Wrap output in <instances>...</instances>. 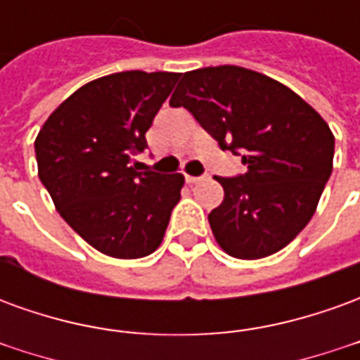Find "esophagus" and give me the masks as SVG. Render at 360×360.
I'll list each match as a JSON object with an SVG mask.
<instances>
[{
  "label": "esophagus",
  "instance_id": "1",
  "mask_svg": "<svg viewBox=\"0 0 360 360\" xmlns=\"http://www.w3.org/2000/svg\"><path fill=\"white\" fill-rule=\"evenodd\" d=\"M200 179H202V177H195V175H185V181H187V183H191V185H193V183H198Z\"/></svg>",
  "mask_w": 360,
  "mask_h": 360
}]
</instances>
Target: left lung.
<instances>
[{
  "instance_id": "left-lung-1",
  "label": "left lung",
  "mask_w": 360,
  "mask_h": 360,
  "mask_svg": "<svg viewBox=\"0 0 360 360\" xmlns=\"http://www.w3.org/2000/svg\"><path fill=\"white\" fill-rule=\"evenodd\" d=\"M169 105L185 108L245 173L216 177L224 202L208 214L227 255L270 257L309 224L332 175L333 134L301 96L237 65L188 71Z\"/></svg>"
}]
</instances>
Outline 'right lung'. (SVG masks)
<instances>
[{
  "label": "right lung",
  "mask_w": 360,
  "mask_h": 360,
  "mask_svg": "<svg viewBox=\"0 0 360 360\" xmlns=\"http://www.w3.org/2000/svg\"><path fill=\"white\" fill-rule=\"evenodd\" d=\"M179 73L123 71L84 84L44 123L38 177L69 226L96 250L142 258L160 247L181 198V173L139 172L146 131Z\"/></svg>",
  "instance_id": "add662e5"
}]
</instances>
